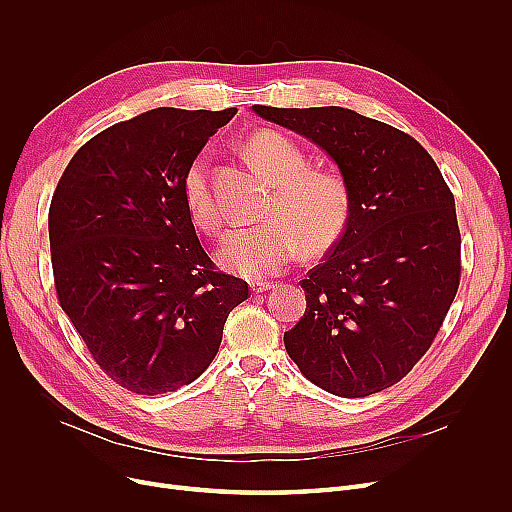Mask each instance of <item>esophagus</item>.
Instances as JSON below:
<instances>
[{"label":"esophagus","instance_id":"obj_1","mask_svg":"<svg viewBox=\"0 0 512 512\" xmlns=\"http://www.w3.org/2000/svg\"><path fill=\"white\" fill-rule=\"evenodd\" d=\"M270 288H274V282H253L251 284L253 294H263L265 290H270Z\"/></svg>","mask_w":512,"mask_h":512}]
</instances>
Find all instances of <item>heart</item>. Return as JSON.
Wrapping results in <instances>:
<instances>
[{
	"mask_svg": "<svg viewBox=\"0 0 512 512\" xmlns=\"http://www.w3.org/2000/svg\"><path fill=\"white\" fill-rule=\"evenodd\" d=\"M253 164L276 184L265 213L272 220L232 230L218 251L228 270L247 280L280 274L297 257L330 249L351 220V188L342 174L309 168V155L276 130H261L247 141ZM182 199L193 224L203 232L222 228V211L215 201L209 174V153L201 151L182 176Z\"/></svg>",
	"mask_w": 512,
	"mask_h": 512,
	"instance_id": "b5f03b06",
	"label": "heart"
}]
</instances>
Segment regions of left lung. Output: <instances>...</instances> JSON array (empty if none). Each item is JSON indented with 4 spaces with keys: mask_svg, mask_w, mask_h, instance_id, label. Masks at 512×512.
I'll return each mask as SVG.
<instances>
[{
    "mask_svg": "<svg viewBox=\"0 0 512 512\" xmlns=\"http://www.w3.org/2000/svg\"><path fill=\"white\" fill-rule=\"evenodd\" d=\"M324 149L351 188V220L301 280L307 309L284 334L315 386L344 398L382 392L427 353L461 282L454 197L413 137L344 107L253 105Z\"/></svg>",
    "mask_w": 512,
    "mask_h": 512,
    "instance_id": "1",
    "label": "left lung"
}]
</instances>
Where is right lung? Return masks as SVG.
Here are the masks:
<instances>
[{"instance_id":"1","label":"right lung","mask_w":512,"mask_h":512,"mask_svg":"<svg viewBox=\"0 0 512 512\" xmlns=\"http://www.w3.org/2000/svg\"><path fill=\"white\" fill-rule=\"evenodd\" d=\"M222 112L157 107L101 130L66 166L49 207L58 299L105 375L137 394L174 392L209 367L249 284L215 270L182 176Z\"/></svg>"}]
</instances>
